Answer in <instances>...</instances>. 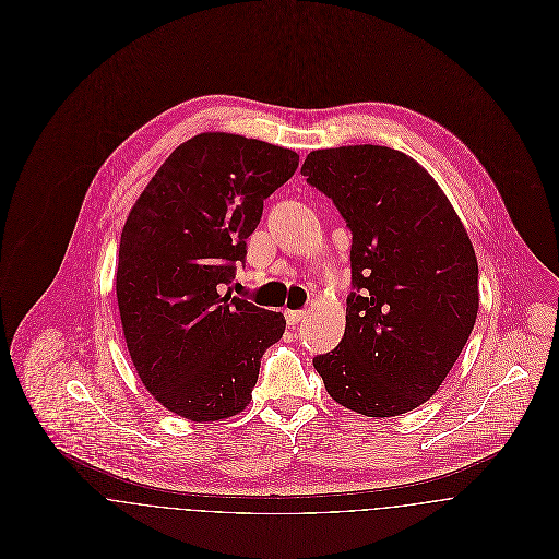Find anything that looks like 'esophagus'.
I'll list each match as a JSON object with an SVG mask.
<instances>
[{
	"label": "esophagus",
	"mask_w": 559,
	"mask_h": 559,
	"mask_svg": "<svg viewBox=\"0 0 559 559\" xmlns=\"http://www.w3.org/2000/svg\"><path fill=\"white\" fill-rule=\"evenodd\" d=\"M304 319H306V312H299V310H286V322H288L290 326L299 324Z\"/></svg>",
	"instance_id": "esophagus-1"
}]
</instances>
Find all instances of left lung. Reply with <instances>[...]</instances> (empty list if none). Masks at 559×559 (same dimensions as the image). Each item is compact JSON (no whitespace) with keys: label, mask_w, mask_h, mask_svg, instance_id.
<instances>
[{"label":"left lung","mask_w":559,"mask_h":559,"mask_svg":"<svg viewBox=\"0 0 559 559\" xmlns=\"http://www.w3.org/2000/svg\"><path fill=\"white\" fill-rule=\"evenodd\" d=\"M301 174L353 235L344 337L314 368L350 411H413L432 399L474 331V245L435 178L394 148L314 151Z\"/></svg>","instance_id":"8db88e82"}]
</instances>
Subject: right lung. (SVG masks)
<instances>
[{
  "label": "right lung",
  "instance_id": "obj_1",
  "mask_svg": "<svg viewBox=\"0 0 559 559\" xmlns=\"http://www.w3.org/2000/svg\"><path fill=\"white\" fill-rule=\"evenodd\" d=\"M299 155L230 133H200L153 176L124 224L116 295L146 390L171 413L215 421L240 413L282 312L224 293L247 255L264 200Z\"/></svg>",
  "mask_w": 559,
  "mask_h": 559
}]
</instances>
